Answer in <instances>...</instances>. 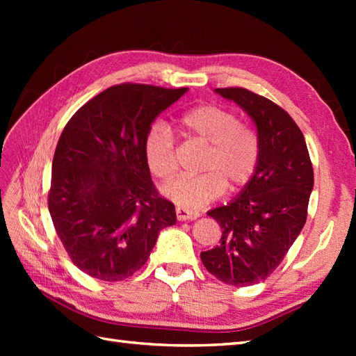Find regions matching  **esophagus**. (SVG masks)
Returning <instances> with one entry per match:
<instances>
[{
	"label": "esophagus",
	"instance_id": "34e87169",
	"mask_svg": "<svg viewBox=\"0 0 356 356\" xmlns=\"http://www.w3.org/2000/svg\"><path fill=\"white\" fill-rule=\"evenodd\" d=\"M176 216L177 220L180 222H186V220H195V218L200 217L199 211H193V209H186V208H176Z\"/></svg>",
	"mask_w": 356,
	"mask_h": 356
}]
</instances>
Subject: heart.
<instances>
[{
    "instance_id": "b5f03b06",
    "label": "heart",
    "mask_w": 356,
    "mask_h": 356,
    "mask_svg": "<svg viewBox=\"0 0 356 356\" xmlns=\"http://www.w3.org/2000/svg\"><path fill=\"white\" fill-rule=\"evenodd\" d=\"M180 127L186 136L197 139L209 151L203 174L177 177L163 186V195L182 208H202L229 190H238L254 177L260 162V138L251 127L241 124L234 111L218 105H199L184 113ZM143 153L156 177L170 180L177 171L176 140L163 124L151 127Z\"/></svg>"
}]
</instances>
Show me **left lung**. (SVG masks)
<instances>
[{
    "label": "left lung",
    "mask_w": 356,
    "mask_h": 356,
    "mask_svg": "<svg viewBox=\"0 0 356 356\" xmlns=\"http://www.w3.org/2000/svg\"><path fill=\"white\" fill-rule=\"evenodd\" d=\"M216 93L251 116L261 149L254 177L241 193L208 213L223 232L220 243L200 259L220 282L251 286L278 268L303 229L314 168L305 136L287 111L241 87L216 88Z\"/></svg>",
    "instance_id": "obj_1"
}]
</instances>
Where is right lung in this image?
<instances>
[{"mask_svg":"<svg viewBox=\"0 0 356 356\" xmlns=\"http://www.w3.org/2000/svg\"><path fill=\"white\" fill-rule=\"evenodd\" d=\"M145 84L113 86L74 113L51 163L49 211L70 260L90 277L120 282L147 263L176 223L143 153L153 120L186 93Z\"/></svg>","mask_w":356,"mask_h":356,"instance_id":"add662e5","label":"right lung"}]
</instances>
